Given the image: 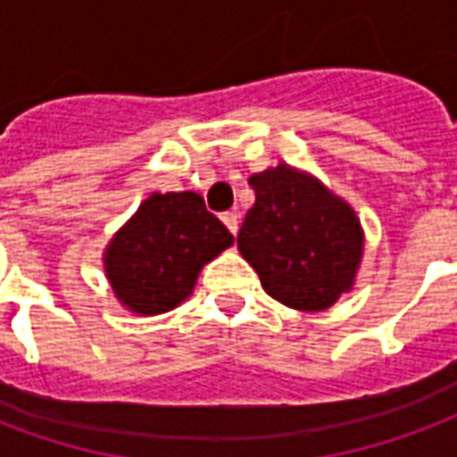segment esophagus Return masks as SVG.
Listing matches in <instances>:
<instances>
[{"label": "esophagus", "mask_w": 457, "mask_h": 457, "mask_svg": "<svg viewBox=\"0 0 457 457\" xmlns=\"http://www.w3.org/2000/svg\"><path fill=\"white\" fill-rule=\"evenodd\" d=\"M221 221H224L226 228L236 236V231H238V216L233 214V212H226V214H221Z\"/></svg>", "instance_id": "34e87169"}]
</instances>
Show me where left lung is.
<instances>
[{
    "mask_svg": "<svg viewBox=\"0 0 457 457\" xmlns=\"http://www.w3.org/2000/svg\"><path fill=\"white\" fill-rule=\"evenodd\" d=\"M255 204L238 251L279 304L324 312L351 292L362 261V226L348 202L309 172L279 162L253 175Z\"/></svg>",
    "mask_w": 457,
    "mask_h": 457,
    "instance_id": "1",
    "label": "left lung"
}]
</instances>
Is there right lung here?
<instances>
[{"label": "right lung", "mask_w": 457, "mask_h": 457, "mask_svg": "<svg viewBox=\"0 0 457 457\" xmlns=\"http://www.w3.org/2000/svg\"><path fill=\"white\" fill-rule=\"evenodd\" d=\"M231 243L196 192H153L106 245V279L129 312L162 314L192 295L202 268Z\"/></svg>", "instance_id": "right-lung-1"}]
</instances>
